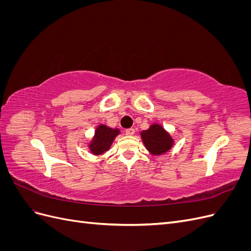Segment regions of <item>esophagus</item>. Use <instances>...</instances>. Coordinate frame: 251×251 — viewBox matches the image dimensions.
<instances>
[{
  "mask_svg": "<svg viewBox=\"0 0 251 251\" xmlns=\"http://www.w3.org/2000/svg\"><path fill=\"white\" fill-rule=\"evenodd\" d=\"M134 133H135V130H134L133 127L126 128V135H128V136H132V135H134Z\"/></svg>",
  "mask_w": 251,
  "mask_h": 251,
  "instance_id": "esophagus-1",
  "label": "esophagus"
}]
</instances>
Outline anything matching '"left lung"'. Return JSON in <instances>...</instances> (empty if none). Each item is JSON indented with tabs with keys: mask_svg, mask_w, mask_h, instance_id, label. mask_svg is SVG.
Instances as JSON below:
<instances>
[{
	"mask_svg": "<svg viewBox=\"0 0 251 251\" xmlns=\"http://www.w3.org/2000/svg\"><path fill=\"white\" fill-rule=\"evenodd\" d=\"M140 135L144 146L151 155L164 154L173 147V138L160 125H151L148 130L142 131Z\"/></svg>",
	"mask_w": 251,
	"mask_h": 251,
	"instance_id": "obj_1",
	"label": "left lung"
}]
</instances>
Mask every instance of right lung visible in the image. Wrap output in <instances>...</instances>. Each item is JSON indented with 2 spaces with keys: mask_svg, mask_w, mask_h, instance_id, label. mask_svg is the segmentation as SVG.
I'll list each match as a JSON object with an SVG mask.
<instances>
[{
  "mask_svg": "<svg viewBox=\"0 0 251 251\" xmlns=\"http://www.w3.org/2000/svg\"><path fill=\"white\" fill-rule=\"evenodd\" d=\"M119 133L120 132L118 128H111L104 125L98 126L94 137L89 144L91 153L94 155L103 154L104 151H107L110 149L113 140L115 139Z\"/></svg>",
  "mask_w": 251,
  "mask_h": 251,
  "instance_id": "add662e5",
  "label": "right lung"
}]
</instances>
